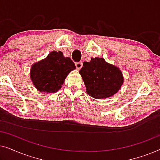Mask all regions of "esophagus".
Returning <instances> with one entry per match:
<instances>
[{
  "mask_svg": "<svg viewBox=\"0 0 160 160\" xmlns=\"http://www.w3.org/2000/svg\"><path fill=\"white\" fill-rule=\"evenodd\" d=\"M83 65V63L82 62H76V68H77L78 70H80L81 68H82Z\"/></svg>",
  "mask_w": 160,
  "mask_h": 160,
  "instance_id": "esophagus-1",
  "label": "esophagus"
}]
</instances>
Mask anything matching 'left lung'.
<instances>
[{
    "instance_id": "obj_1",
    "label": "left lung",
    "mask_w": 160,
    "mask_h": 160,
    "mask_svg": "<svg viewBox=\"0 0 160 160\" xmlns=\"http://www.w3.org/2000/svg\"><path fill=\"white\" fill-rule=\"evenodd\" d=\"M89 95L96 99L111 97L117 92L124 78L117 67L106 62L103 58H92L84 62L79 71Z\"/></svg>"
}]
</instances>
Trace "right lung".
Here are the masks:
<instances>
[{"mask_svg": "<svg viewBox=\"0 0 160 160\" xmlns=\"http://www.w3.org/2000/svg\"><path fill=\"white\" fill-rule=\"evenodd\" d=\"M76 68L70 58L62 52H52L44 60L32 65L30 78L35 87L44 92H56L61 88L65 78Z\"/></svg>", "mask_w": 160, "mask_h": 160, "instance_id": "add662e5", "label": "right lung"}]
</instances>
